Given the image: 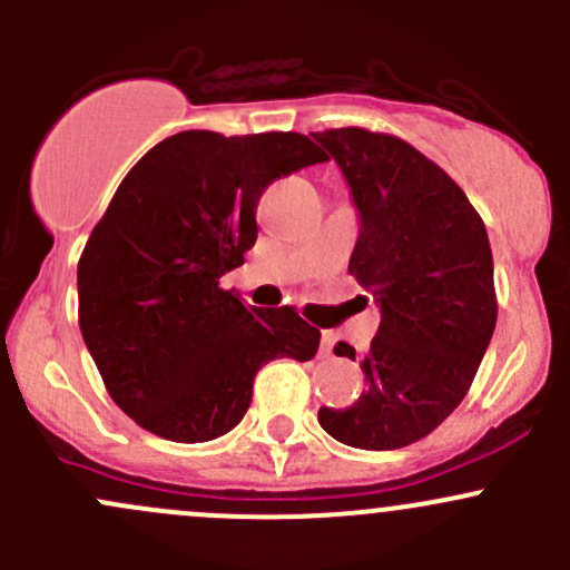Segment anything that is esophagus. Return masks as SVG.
<instances>
[{
  "mask_svg": "<svg viewBox=\"0 0 570 570\" xmlns=\"http://www.w3.org/2000/svg\"><path fill=\"white\" fill-rule=\"evenodd\" d=\"M333 344H336V336H333L331 331H325L322 333V355H331L333 353Z\"/></svg>",
  "mask_w": 570,
  "mask_h": 570,
  "instance_id": "obj_1",
  "label": "esophagus"
}]
</instances>
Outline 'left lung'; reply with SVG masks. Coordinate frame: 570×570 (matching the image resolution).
<instances>
[{"mask_svg":"<svg viewBox=\"0 0 570 570\" xmlns=\"http://www.w3.org/2000/svg\"><path fill=\"white\" fill-rule=\"evenodd\" d=\"M358 209L350 275L381 306L361 361L366 392L320 407L327 435L358 450H400L463 402L497 327L493 256L465 193L411 142L358 126L314 131ZM336 355L355 361L350 344Z\"/></svg>","mask_w":570,"mask_h":570,"instance_id":"8db88e82","label":"left lung"}]
</instances>
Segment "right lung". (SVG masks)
Instances as JSON below:
<instances>
[{"label":"right lung","mask_w":570,"mask_h":570,"mask_svg":"<svg viewBox=\"0 0 570 570\" xmlns=\"http://www.w3.org/2000/svg\"><path fill=\"white\" fill-rule=\"evenodd\" d=\"M325 159L297 131L193 129L157 142L115 189L79 258V327L142 430L217 439L243 422L264 364L314 358L317 327L292 306H245L220 278L256 243L264 189Z\"/></svg>","instance_id":"1"}]
</instances>
